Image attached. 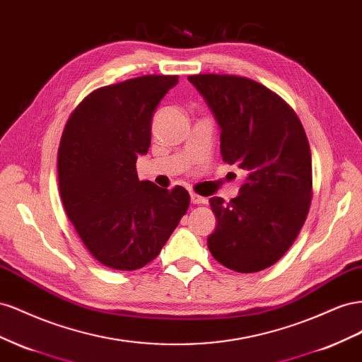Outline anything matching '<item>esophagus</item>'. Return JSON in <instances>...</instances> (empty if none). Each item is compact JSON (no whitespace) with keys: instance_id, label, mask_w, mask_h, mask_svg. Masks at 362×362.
<instances>
[{"instance_id":"esophagus-1","label":"esophagus","mask_w":362,"mask_h":362,"mask_svg":"<svg viewBox=\"0 0 362 362\" xmlns=\"http://www.w3.org/2000/svg\"><path fill=\"white\" fill-rule=\"evenodd\" d=\"M191 203L192 204H206V203H208V199L200 197V195L191 192Z\"/></svg>"}]
</instances>
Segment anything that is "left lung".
I'll return each instance as SVG.
<instances>
[{
  "label": "left lung",
  "instance_id": "1",
  "mask_svg": "<svg viewBox=\"0 0 362 362\" xmlns=\"http://www.w3.org/2000/svg\"><path fill=\"white\" fill-rule=\"evenodd\" d=\"M188 80L220 126L223 160L247 173L238 197H211L212 256L238 273L276 264L296 241L313 199V162L300 119L257 81L199 74Z\"/></svg>",
  "mask_w": 362,
  "mask_h": 362
}]
</instances>
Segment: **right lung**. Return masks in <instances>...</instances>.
<instances>
[{"label":"right lung","mask_w":362,"mask_h":362,"mask_svg":"<svg viewBox=\"0 0 362 362\" xmlns=\"http://www.w3.org/2000/svg\"><path fill=\"white\" fill-rule=\"evenodd\" d=\"M177 83V76H142L100 88L71 113L62 135V203L89 253L109 268L151 262L188 211L187 189H162L136 173L153 112Z\"/></svg>","instance_id":"obj_1"}]
</instances>
